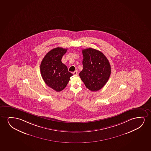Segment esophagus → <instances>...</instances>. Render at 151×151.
Here are the masks:
<instances>
[{"mask_svg":"<svg viewBox=\"0 0 151 151\" xmlns=\"http://www.w3.org/2000/svg\"><path fill=\"white\" fill-rule=\"evenodd\" d=\"M73 75H77V74H78V71L77 70H75V71L73 72Z\"/></svg>","mask_w":151,"mask_h":151,"instance_id":"obj_1","label":"esophagus"}]
</instances>
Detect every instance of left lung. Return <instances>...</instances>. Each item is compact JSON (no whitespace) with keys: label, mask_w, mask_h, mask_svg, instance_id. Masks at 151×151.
Returning <instances> with one entry per match:
<instances>
[{"label":"left lung","mask_w":151,"mask_h":151,"mask_svg":"<svg viewBox=\"0 0 151 151\" xmlns=\"http://www.w3.org/2000/svg\"><path fill=\"white\" fill-rule=\"evenodd\" d=\"M83 70L79 76L86 87L92 91L101 89L107 83L111 74V66L106 56L92 48L82 50Z\"/></svg>","instance_id":"obj_1"}]
</instances>
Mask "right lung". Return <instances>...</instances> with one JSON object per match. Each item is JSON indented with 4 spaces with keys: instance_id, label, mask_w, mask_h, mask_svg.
<instances>
[{
    "instance_id": "add662e5",
    "label": "right lung",
    "mask_w": 151,
    "mask_h": 151,
    "mask_svg": "<svg viewBox=\"0 0 151 151\" xmlns=\"http://www.w3.org/2000/svg\"><path fill=\"white\" fill-rule=\"evenodd\" d=\"M68 49L57 47L50 50L42 61L40 70L44 82L48 87L60 92L66 87L72 76L61 59Z\"/></svg>"
}]
</instances>
